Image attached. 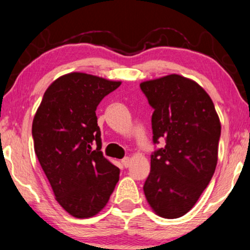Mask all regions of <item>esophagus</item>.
<instances>
[{
    "label": "esophagus",
    "mask_w": 250,
    "mask_h": 250,
    "mask_svg": "<svg viewBox=\"0 0 250 250\" xmlns=\"http://www.w3.org/2000/svg\"><path fill=\"white\" fill-rule=\"evenodd\" d=\"M122 164H123V166L127 168V167L130 166V164H131V159L128 157H126V158H124V159L122 160Z\"/></svg>",
    "instance_id": "esophagus-1"
}]
</instances>
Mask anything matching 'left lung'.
I'll return each instance as SVG.
<instances>
[{"instance_id":"obj_1","label":"left lung","mask_w":250,"mask_h":250,"mask_svg":"<svg viewBox=\"0 0 250 250\" xmlns=\"http://www.w3.org/2000/svg\"><path fill=\"white\" fill-rule=\"evenodd\" d=\"M154 108L153 142L166 145L151 155L144 185L157 215L177 219L189 212L209 184L218 164L221 123L210 97L196 82L172 73L140 83Z\"/></svg>"}]
</instances>
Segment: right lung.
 <instances>
[{
	"label": "right lung",
	"mask_w": 250,
	"mask_h": 250,
	"mask_svg": "<svg viewBox=\"0 0 250 250\" xmlns=\"http://www.w3.org/2000/svg\"><path fill=\"white\" fill-rule=\"evenodd\" d=\"M120 84L89 73H66L50 84L32 120L35 153L56 200L75 218L101 212L119 180V168L101 151L96 110Z\"/></svg>",
	"instance_id": "add662e5"
}]
</instances>
